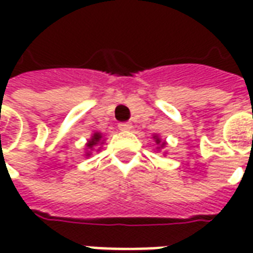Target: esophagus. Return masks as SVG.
Segmentation results:
<instances>
[{"instance_id":"1","label":"esophagus","mask_w":253,"mask_h":253,"mask_svg":"<svg viewBox=\"0 0 253 253\" xmlns=\"http://www.w3.org/2000/svg\"><path fill=\"white\" fill-rule=\"evenodd\" d=\"M118 127H119V130L127 131V130H130V128H131V123H128V122H121V123L118 125Z\"/></svg>"}]
</instances>
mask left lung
<instances>
[{"mask_svg":"<svg viewBox=\"0 0 253 253\" xmlns=\"http://www.w3.org/2000/svg\"><path fill=\"white\" fill-rule=\"evenodd\" d=\"M156 142L160 143V139H159V138H156ZM163 145H164V143H163Z\"/></svg>","mask_w":253,"mask_h":253,"instance_id":"obj_1","label":"left lung"}]
</instances>
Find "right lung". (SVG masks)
I'll return each mask as SVG.
<instances>
[{"mask_svg": "<svg viewBox=\"0 0 253 253\" xmlns=\"http://www.w3.org/2000/svg\"><path fill=\"white\" fill-rule=\"evenodd\" d=\"M100 139H101V134H100V132H94L93 137L90 138V141H89L86 146H88V148H93V146H96V145L100 142Z\"/></svg>", "mask_w": 253, "mask_h": 253, "instance_id": "right-lung-1", "label": "right lung"}]
</instances>
